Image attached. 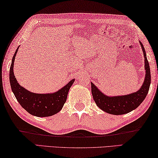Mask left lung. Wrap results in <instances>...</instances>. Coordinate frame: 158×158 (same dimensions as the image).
<instances>
[{"label": "left lung", "instance_id": "1", "mask_svg": "<svg viewBox=\"0 0 158 158\" xmlns=\"http://www.w3.org/2000/svg\"><path fill=\"white\" fill-rule=\"evenodd\" d=\"M139 44L145 58V77L143 85L139 90L130 94L110 97L104 94L92 82H91L93 99L97 105L104 112L114 115L127 114L138 107L139 104L145 99L151 81L150 68L147 59L145 48L141 42H139Z\"/></svg>", "mask_w": 158, "mask_h": 158}]
</instances>
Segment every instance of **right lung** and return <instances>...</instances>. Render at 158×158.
Masks as SVG:
<instances>
[{"label": "right lung", "instance_id": "right-lung-1", "mask_svg": "<svg viewBox=\"0 0 158 158\" xmlns=\"http://www.w3.org/2000/svg\"><path fill=\"white\" fill-rule=\"evenodd\" d=\"M18 49L19 48L15 51L12 59L9 72L10 86L17 101L29 114L35 117H50L56 114L61 110L66 102L68 92L74 79H72L61 89L54 93L35 94L29 92L18 83L13 73V66Z\"/></svg>", "mask_w": 158, "mask_h": 158}]
</instances>
